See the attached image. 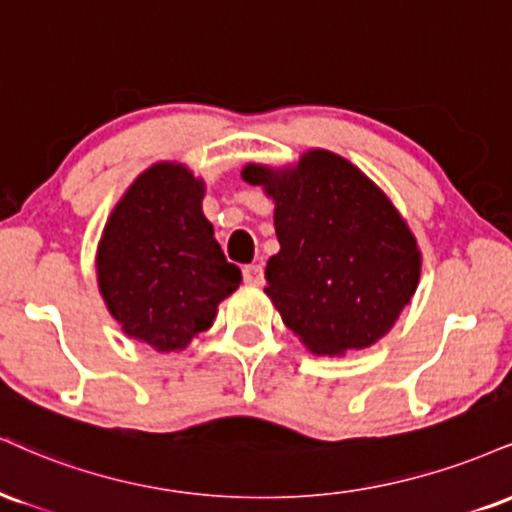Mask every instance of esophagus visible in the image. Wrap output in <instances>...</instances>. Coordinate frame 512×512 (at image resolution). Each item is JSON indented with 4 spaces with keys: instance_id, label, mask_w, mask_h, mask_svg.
<instances>
[{
    "instance_id": "34e87169",
    "label": "esophagus",
    "mask_w": 512,
    "mask_h": 512,
    "mask_svg": "<svg viewBox=\"0 0 512 512\" xmlns=\"http://www.w3.org/2000/svg\"><path fill=\"white\" fill-rule=\"evenodd\" d=\"M243 281L250 283V286H260L264 281L262 264H248V267H243Z\"/></svg>"
}]
</instances>
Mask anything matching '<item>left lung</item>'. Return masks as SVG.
I'll return each instance as SVG.
<instances>
[{
	"instance_id": "8db88e82",
	"label": "left lung",
	"mask_w": 512,
	"mask_h": 512,
	"mask_svg": "<svg viewBox=\"0 0 512 512\" xmlns=\"http://www.w3.org/2000/svg\"><path fill=\"white\" fill-rule=\"evenodd\" d=\"M243 178L276 202L281 250L269 257L264 291L283 324L317 355L377 343L420 279L417 243L389 197L326 150L291 171L248 164Z\"/></svg>"
}]
</instances>
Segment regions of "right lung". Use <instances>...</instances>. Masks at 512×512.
I'll return each mask as SVG.
<instances>
[{"mask_svg": "<svg viewBox=\"0 0 512 512\" xmlns=\"http://www.w3.org/2000/svg\"><path fill=\"white\" fill-rule=\"evenodd\" d=\"M205 186L162 162L138 176L104 226L97 281L121 329L155 350L186 348L243 281L202 214Z\"/></svg>", "mask_w": 512, "mask_h": 512, "instance_id": "add662e5", "label": "right lung"}]
</instances>
